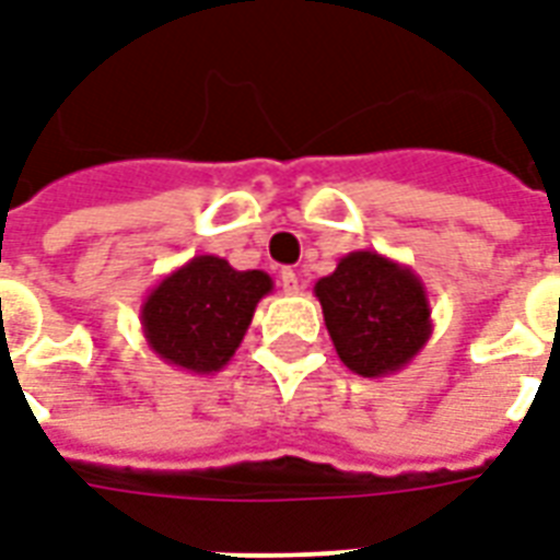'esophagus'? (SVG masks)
<instances>
[{"mask_svg":"<svg viewBox=\"0 0 560 560\" xmlns=\"http://www.w3.org/2000/svg\"><path fill=\"white\" fill-rule=\"evenodd\" d=\"M281 290L288 293V296H293V293H299V276L293 270H281Z\"/></svg>","mask_w":560,"mask_h":560,"instance_id":"34e87169","label":"esophagus"}]
</instances>
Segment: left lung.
Listing matches in <instances>:
<instances>
[{"label":"left lung","instance_id":"left-lung-1","mask_svg":"<svg viewBox=\"0 0 560 560\" xmlns=\"http://www.w3.org/2000/svg\"><path fill=\"white\" fill-rule=\"evenodd\" d=\"M328 337L340 361L364 378H384L411 364L429 343L432 305L411 267L358 249L314 284Z\"/></svg>","mask_w":560,"mask_h":560}]
</instances>
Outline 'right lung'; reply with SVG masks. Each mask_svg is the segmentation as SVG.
Listing matches in <instances>:
<instances>
[{"label": "right lung", "mask_w": 560, "mask_h": 560, "mask_svg": "<svg viewBox=\"0 0 560 560\" xmlns=\"http://www.w3.org/2000/svg\"><path fill=\"white\" fill-rule=\"evenodd\" d=\"M267 293L272 279L264 270H234L220 255H196L143 299L140 328L147 347L176 370L220 373Z\"/></svg>", "instance_id": "add662e5"}]
</instances>
